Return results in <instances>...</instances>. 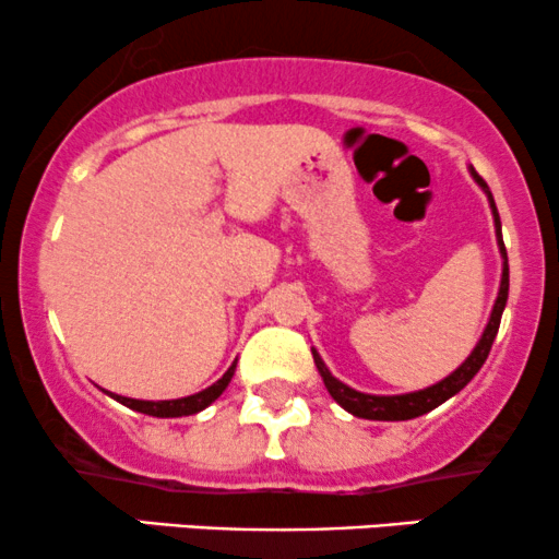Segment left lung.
Wrapping results in <instances>:
<instances>
[{
	"mask_svg": "<svg viewBox=\"0 0 559 559\" xmlns=\"http://www.w3.org/2000/svg\"><path fill=\"white\" fill-rule=\"evenodd\" d=\"M471 173H473V178H476V183L486 191V197H489V202H491L493 226H497V243H499V252H502V258H504L502 284H499V294H497V301H493L489 325H486L484 336H480L476 349L471 352V357H467V360L460 365V368L454 370L452 376H447L444 381L433 383V386H428V389L413 391V394H400V396H376V394H362V391L349 389L346 383L338 381V378L331 376V370L325 368L323 360H320L318 352L312 349V357H316V365H318L320 376H323V383H325V389H329V394L338 404H342L346 413L357 415V418H365V420H413V418H418V415L431 413L433 407H439V404L447 402L449 396H454L460 389H465L467 383L473 381V376H476L480 370V365L486 362V357H489L491 344H493V338H497V331H499V320H502V312H504V305H507V292H510V267H507V249H504V241H502V223H499L497 204H493L489 186H486V181L478 176L476 170L471 168Z\"/></svg>",
	"mask_w": 559,
	"mask_h": 559,
	"instance_id": "obj_1",
	"label": "left lung"
}]
</instances>
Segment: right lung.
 <instances>
[{"instance_id": "1", "label": "right lung", "mask_w": 559, "mask_h": 559, "mask_svg": "<svg viewBox=\"0 0 559 559\" xmlns=\"http://www.w3.org/2000/svg\"><path fill=\"white\" fill-rule=\"evenodd\" d=\"M234 370H236V362L230 365V368L226 370V376H223L221 381H215L213 386L199 391V394L183 396V400L144 402V400H128V396H118V394H112V396L120 404H126V407L136 409V413L152 415V418H183V415H194V413H199V409L207 407V404H213L217 396H221L223 391H226V386L230 383V378H234Z\"/></svg>"}]
</instances>
